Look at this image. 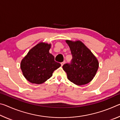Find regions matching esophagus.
Here are the masks:
<instances>
[{
  "label": "esophagus",
  "instance_id": "34e87169",
  "mask_svg": "<svg viewBox=\"0 0 120 120\" xmlns=\"http://www.w3.org/2000/svg\"><path fill=\"white\" fill-rule=\"evenodd\" d=\"M65 64V61H64V62H61V66H64V64Z\"/></svg>",
  "mask_w": 120,
  "mask_h": 120
}]
</instances>
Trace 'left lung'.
Segmentation results:
<instances>
[{
	"instance_id": "left-lung-1",
	"label": "left lung",
	"mask_w": 120,
	"mask_h": 120,
	"mask_svg": "<svg viewBox=\"0 0 120 120\" xmlns=\"http://www.w3.org/2000/svg\"><path fill=\"white\" fill-rule=\"evenodd\" d=\"M66 42L72 56L71 64H66L62 67L68 79L77 85L88 84L96 75L99 67L98 60L80 41Z\"/></svg>"
}]
</instances>
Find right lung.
Segmentation results:
<instances>
[{
	"label": "right lung",
	"mask_w": 120,
	"mask_h": 120,
	"mask_svg": "<svg viewBox=\"0 0 120 120\" xmlns=\"http://www.w3.org/2000/svg\"><path fill=\"white\" fill-rule=\"evenodd\" d=\"M51 44L40 42L32 48L21 62V69L26 80L32 84H41L52 76L61 64L54 61L49 52Z\"/></svg>",
	"instance_id": "obj_1"
}]
</instances>
